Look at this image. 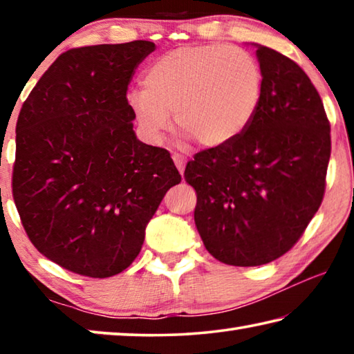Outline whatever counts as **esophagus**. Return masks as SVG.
Wrapping results in <instances>:
<instances>
[{
    "label": "esophagus",
    "mask_w": 354,
    "mask_h": 354,
    "mask_svg": "<svg viewBox=\"0 0 354 354\" xmlns=\"http://www.w3.org/2000/svg\"><path fill=\"white\" fill-rule=\"evenodd\" d=\"M173 160H175L176 169L179 170L181 175H184V169H185V158L181 154H173Z\"/></svg>",
    "instance_id": "esophagus-1"
}]
</instances>
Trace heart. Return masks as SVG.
I'll return each mask as SVG.
<instances>
[{"instance_id": "1", "label": "heart", "mask_w": 354, "mask_h": 354, "mask_svg": "<svg viewBox=\"0 0 354 354\" xmlns=\"http://www.w3.org/2000/svg\"><path fill=\"white\" fill-rule=\"evenodd\" d=\"M143 88L128 93L142 134L160 142L171 115L200 145L217 148L239 139L259 111L263 75L248 51L231 45H189L164 53L143 73Z\"/></svg>"}]
</instances>
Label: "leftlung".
Segmentation results:
<instances>
[{
  "label": "left lung",
  "mask_w": 354,
  "mask_h": 354,
  "mask_svg": "<svg viewBox=\"0 0 354 354\" xmlns=\"http://www.w3.org/2000/svg\"><path fill=\"white\" fill-rule=\"evenodd\" d=\"M259 111L234 142L195 154L184 176L196 190L195 225L215 259L236 267L287 253L322 205L329 122L308 75L263 45Z\"/></svg>",
  "instance_id": "obj_1"
}]
</instances>
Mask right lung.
<instances>
[{"mask_svg":"<svg viewBox=\"0 0 354 354\" xmlns=\"http://www.w3.org/2000/svg\"><path fill=\"white\" fill-rule=\"evenodd\" d=\"M148 40L62 53L23 103L12 176L34 247L70 272L109 278L140 253L148 221L181 183L170 153L137 139L127 91Z\"/></svg>","mask_w":354,"mask_h":354,"instance_id":"add662e5","label":"right lung"}]
</instances>
